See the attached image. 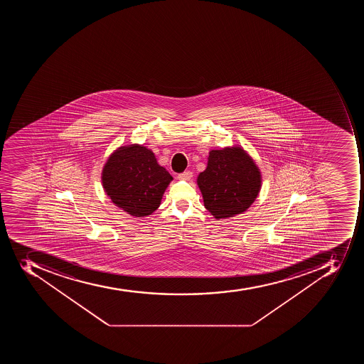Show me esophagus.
<instances>
[{
  "mask_svg": "<svg viewBox=\"0 0 364 364\" xmlns=\"http://www.w3.org/2000/svg\"><path fill=\"white\" fill-rule=\"evenodd\" d=\"M192 178V172H190V171H186V172L181 173V174H178V178L180 180H190V178Z\"/></svg>",
  "mask_w": 364,
  "mask_h": 364,
  "instance_id": "obj_1",
  "label": "esophagus"
}]
</instances>
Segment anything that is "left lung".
Returning <instances> with one entry per match:
<instances>
[{"label": "left lung", "instance_id": "obj_1", "mask_svg": "<svg viewBox=\"0 0 364 364\" xmlns=\"http://www.w3.org/2000/svg\"><path fill=\"white\" fill-rule=\"evenodd\" d=\"M197 184L205 208L220 218L242 214L256 200L262 174L255 161L241 146L209 151L207 167L198 175Z\"/></svg>", "mask_w": 364, "mask_h": 364}]
</instances>
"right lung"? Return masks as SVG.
I'll return each instance as SVG.
<instances>
[{"mask_svg":"<svg viewBox=\"0 0 364 364\" xmlns=\"http://www.w3.org/2000/svg\"><path fill=\"white\" fill-rule=\"evenodd\" d=\"M172 180L155 154L138 144L114 150L101 173L103 190L112 203L134 218L155 212Z\"/></svg>","mask_w":364,"mask_h":364,"instance_id":"1","label":"right lung"}]
</instances>
